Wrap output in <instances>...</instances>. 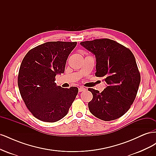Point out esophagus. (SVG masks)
Listing matches in <instances>:
<instances>
[{"instance_id": "1", "label": "esophagus", "mask_w": 156, "mask_h": 156, "mask_svg": "<svg viewBox=\"0 0 156 156\" xmlns=\"http://www.w3.org/2000/svg\"><path fill=\"white\" fill-rule=\"evenodd\" d=\"M84 90H86V88H84V87H80L79 88V92H83V91H84Z\"/></svg>"}]
</instances>
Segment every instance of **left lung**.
Instances as JSON below:
<instances>
[{
  "label": "left lung",
  "instance_id": "8db88e82",
  "mask_svg": "<svg viewBox=\"0 0 156 156\" xmlns=\"http://www.w3.org/2000/svg\"><path fill=\"white\" fill-rule=\"evenodd\" d=\"M80 44L95 55V75L104 78L107 84L101 92L88 89L93 95L88 104L90 111L104 121L119 119L133 104L140 82L133 54L125 46L108 38L82 41Z\"/></svg>",
  "mask_w": 156,
  "mask_h": 156
}]
</instances>
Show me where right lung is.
I'll list each match as a JSON object with an SVG mask.
<instances>
[{
	"label": "right lung",
	"mask_w": 156,
	"mask_h": 156,
	"mask_svg": "<svg viewBox=\"0 0 156 156\" xmlns=\"http://www.w3.org/2000/svg\"><path fill=\"white\" fill-rule=\"evenodd\" d=\"M77 42L49 41L30 49L21 64L18 87L27 107L40 120L55 122L68 114L78 88L56 86L55 77L63 73Z\"/></svg>",
	"instance_id": "add662e5"
}]
</instances>
